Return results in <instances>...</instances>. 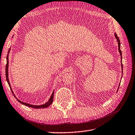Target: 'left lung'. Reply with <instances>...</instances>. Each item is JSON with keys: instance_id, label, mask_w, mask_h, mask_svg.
<instances>
[{"instance_id": "8db88e82", "label": "left lung", "mask_w": 135, "mask_h": 135, "mask_svg": "<svg viewBox=\"0 0 135 135\" xmlns=\"http://www.w3.org/2000/svg\"><path fill=\"white\" fill-rule=\"evenodd\" d=\"M115 38H116V39H117V41H118V50H119V53H120V56H122V52H121V50H120V40H119V38H118V36H117V34L116 33H115ZM121 61H122V60H121ZM122 64V68H123V65H122V63L121 64Z\"/></svg>"}]
</instances>
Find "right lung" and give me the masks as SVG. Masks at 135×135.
Masks as SVG:
<instances>
[{"instance_id": "right-lung-1", "label": "right lung", "mask_w": 135, "mask_h": 135, "mask_svg": "<svg viewBox=\"0 0 135 135\" xmlns=\"http://www.w3.org/2000/svg\"><path fill=\"white\" fill-rule=\"evenodd\" d=\"M10 50H11V47H10L9 49L8 52V55H7V64H6V76L7 81L8 83L9 86V87H10V88H11V90L12 93H13V96L16 97V96H15V95H14V93H13V91H12V88H11V84H10V83H9V79H8V54H9V52ZM54 92H53V93H52V95H51V97H50V100H48V101L47 102V103H46V104L41 105H30V104H27V103H23V102H22V101H21L20 100H19L18 99H17V100L20 102V103H21L22 104H23L24 105L27 106V107H30V108H34V109L46 108L48 107L49 106H50V105L52 104V102H53V100H54ZM16 99H17V98H16Z\"/></svg>"}]
</instances>
